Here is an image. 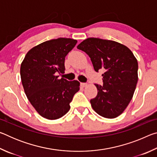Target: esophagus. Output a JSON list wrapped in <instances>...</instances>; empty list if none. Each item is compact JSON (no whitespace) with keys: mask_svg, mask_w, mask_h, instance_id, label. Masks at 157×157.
<instances>
[{"mask_svg":"<svg viewBox=\"0 0 157 157\" xmlns=\"http://www.w3.org/2000/svg\"><path fill=\"white\" fill-rule=\"evenodd\" d=\"M80 85L82 87H85L87 86V84L86 83H83V82H82V83H80Z\"/></svg>","mask_w":157,"mask_h":157,"instance_id":"obj_1","label":"esophagus"}]
</instances>
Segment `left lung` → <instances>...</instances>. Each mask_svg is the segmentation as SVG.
<instances>
[{
	"instance_id": "8db88e82",
	"label": "left lung",
	"mask_w": 157,
	"mask_h": 157,
	"mask_svg": "<svg viewBox=\"0 0 157 157\" xmlns=\"http://www.w3.org/2000/svg\"><path fill=\"white\" fill-rule=\"evenodd\" d=\"M91 58L94 70L104 71L103 85L95 84L98 95L90 100L100 116H120L132 99L138 82V62L128 48L118 42L88 38L78 46Z\"/></svg>"
}]
</instances>
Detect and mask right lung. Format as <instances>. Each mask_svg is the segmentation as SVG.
<instances>
[{"mask_svg":"<svg viewBox=\"0 0 157 157\" xmlns=\"http://www.w3.org/2000/svg\"><path fill=\"white\" fill-rule=\"evenodd\" d=\"M78 41L58 38L33 47L21 64V78L31 105L44 118L56 120L70 110V102L79 90V82L59 79L64 73L65 57Z\"/></svg>","mask_w":157,"mask_h":157,"instance_id":"1","label":"right lung"}]
</instances>
